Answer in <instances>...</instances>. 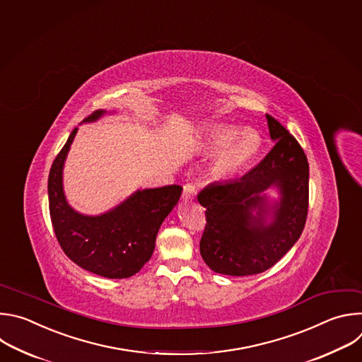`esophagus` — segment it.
Returning a JSON list of instances; mask_svg holds the SVG:
<instances>
[{
    "mask_svg": "<svg viewBox=\"0 0 362 362\" xmlns=\"http://www.w3.org/2000/svg\"><path fill=\"white\" fill-rule=\"evenodd\" d=\"M195 195H197V188H195V185H192V184H185V185H184V191H182V199H184L185 202H189V201H192V199L195 198Z\"/></svg>",
    "mask_w": 362,
    "mask_h": 362,
    "instance_id": "obj_1",
    "label": "esophagus"
}]
</instances>
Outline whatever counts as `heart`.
I'll return each mask as SVG.
<instances>
[{
	"label": "heart",
	"instance_id": "b5f03b06",
	"mask_svg": "<svg viewBox=\"0 0 362 362\" xmlns=\"http://www.w3.org/2000/svg\"><path fill=\"white\" fill-rule=\"evenodd\" d=\"M202 147L206 153H216L211 163V175L230 181L251 167L261 151L262 138L255 129L238 131L235 127L220 125L209 131Z\"/></svg>",
	"mask_w": 362,
	"mask_h": 362
}]
</instances>
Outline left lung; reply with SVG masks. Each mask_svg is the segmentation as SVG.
<instances>
[{
	"mask_svg": "<svg viewBox=\"0 0 362 362\" xmlns=\"http://www.w3.org/2000/svg\"><path fill=\"white\" fill-rule=\"evenodd\" d=\"M267 157L240 180L214 182L198 194L206 224L201 257L215 272L245 276L267 271L301 237L308 212L310 167L298 141L267 115ZM276 187L269 200L264 191Z\"/></svg>",
	"mask_w": 362,
	"mask_h": 362,
	"instance_id": "8db88e82",
	"label": "left lung"
}]
</instances>
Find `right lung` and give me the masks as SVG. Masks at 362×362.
Returning a JSON list of instances; mask_svg holds the SVG:
<instances>
[{"label":"right lung","instance_id":"obj_1","mask_svg":"<svg viewBox=\"0 0 362 362\" xmlns=\"http://www.w3.org/2000/svg\"><path fill=\"white\" fill-rule=\"evenodd\" d=\"M104 114L107 111L98 110L84 122H94ZM77 131L71 132L49 170L48 201L55 237L65 255L78 267L105 278H128L150 261L158 230L178 204L182 187L136 189L100 215L76 211L65 198L62 171Z\"/></svg>","mask_w":362,"mask_h":362}]
</instances>
